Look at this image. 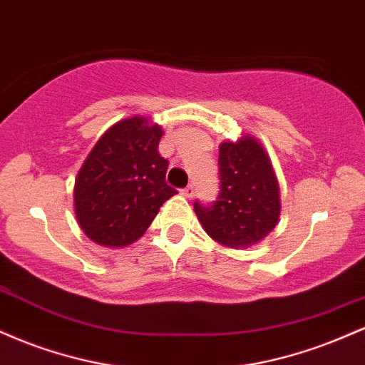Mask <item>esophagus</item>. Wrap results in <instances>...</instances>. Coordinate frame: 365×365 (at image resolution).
Segmentation results:
<instances>
[{
	"label": "esophagus",
	"instance_id": "obj_1",
	"mask_svg": "<svg viewBox=\"0 0 365 365\" xmlns=\"http://www.w3.org/2000/svg\"><path fill=\"white\" fill-rule=\"evenodd\" d=\"M182 194L188 197V199H190V197H194L195 195V185H194V183H190V185H187L185 188H183Z\"/></svg>",
	"mask_w": 365,
	"mask_h": 365
}]
</instances>
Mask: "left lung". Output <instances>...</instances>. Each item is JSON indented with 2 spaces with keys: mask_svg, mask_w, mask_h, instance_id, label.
I'll return each mask as SVG.
<instances>
[{
  "mask_svg": "<svg viewBox=\"0 0 365 365\" xmlns=\"http://www.w3.org/2000/svg\"><path fill=\"white\" fill-rule=\"evenodd\" d=\"M217 175L220 194L215 202H194L204 230L233 249L262 240L279 217L278 182L264 149L250 137L223 142Z\"/></svg>",
  "mask_w": 365,
  "mask_h": 365,
  "instance_id": "obj_1",
  "label": "left lung"
}]
</instances>
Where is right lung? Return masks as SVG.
Returning a JSON list of instances; mask_svg holds the SVG:
<instances>
[{
    "instance_id": "right-lung-1",
    "label": "right lung",
    "mask_w": 365,
    "mask_h": 365,
    "mask_svg": "<svg viewBox=\"0 0 365 365\" xmlns=\"http://www.w3.org/2000/svg\"><path fill=\"white\" fill-rule=\"evenodd\" d=\"M163 130L145 118L121 120L98 140L75 182V215L91 240L125 247L144 235L177 194L158 153Z\"/></svg>"
}]
</instances>
